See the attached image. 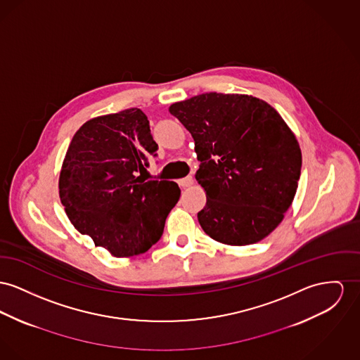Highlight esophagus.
Returning a JSON list of instances; mask_svg holds the SVG:
<instances>
[{
  "label": "esophagus",
  "mask_w": 360,
  "mask_h": 360,
  "mask_svg": "<svg viewBox=\"0 0 360 360\" xmlns=\"http://www.w3.org/2000/svg\"><path fill=\"white\" fill-rule=\"evenodd\" d=\"M192 183H193V180H192L191 176H187V177H184V179H180V180H179V184H180L183 188L190 187V186H192Z\"/></svg>",
  "instance_id": "obj_1"
}]
</instances>
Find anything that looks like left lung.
Instances as JSON below:
<instances>
[{"label":"left lung","mask_w":360,"mask_h":360,"mask_svg":"<svg viewBox=\"0 0 360 360\" xmlns=\"http://www.w3.org/2000/svg\"><path fill=\"white\" fill-rule=\"evenodd\" d=\"M169 112L190 131L200 161L202 229L229 245L264 239L283 221L300 177L302 151L285 121L267 102L241 94L206 93Z\"/></svg>","instance_id":"left-lung-1"}]
</instances>
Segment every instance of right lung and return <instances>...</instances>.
<instances>
[{
  "instance_id": "1",
  "label": "right lung",
  "mask_w": 360,
  "mask_h": 360,
  "mask_svg": "<svg viewBox=\"0 0 360 360\" xmlns=\"http://www.w3.org/2000/svg\"><path fill=\"white\" fill-rule=\"evenodd\" d=\"M158 144L138 108L84 122L60 173V199L73 226L117 258L146 252L161 239L180 198L174 181L146 180Z\"/></svg>"
}]
</instances>
